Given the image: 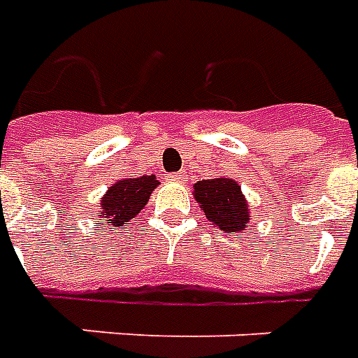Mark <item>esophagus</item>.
I'll use <instances>...</instances> for the list:
<instances>
[{
  "label": "esophagus",
  "instance_id": "34e87169",
  "mask_svg": "<svg viewBox=\"0 0 358 358\" xmlns=\"http://www.w3.org/2000/svg\"><path fill=\"white\" fill-rule=\"evenodd\" d=\"M169 181H173V183H185V181H187V173H185V171H179V173L169 175Z\"/></svg>",
  "mask_w": 358,
  "mask_h": 358
}]
</instances>
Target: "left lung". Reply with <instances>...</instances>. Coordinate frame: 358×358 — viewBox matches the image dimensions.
Here are the masks:
<instances>
[{"instance_id":"obj_1","label":"left lung","mask_w":358,"mask_h":358,"mask_svg":"<svg viewBox=\"0 0 358 358\" xmlns=\"http://www.w3.org/2000/svg\"><path fill=\"white\" fill-rule=\"evenodd\" d=\"M194 199L199 200L208 222L217 225L222 231H243L250 220L241 187L229 177L204 179L194 183Z\"/></svg>"}]
</instances>
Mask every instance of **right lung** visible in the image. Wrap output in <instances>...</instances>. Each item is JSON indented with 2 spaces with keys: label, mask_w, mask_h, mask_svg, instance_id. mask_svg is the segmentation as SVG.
<instances>
[{
  "label": "right lung",
  "mask_w": 358,
  "mask_h": 358,
  "mask_svg": "<svg viewBox=\"0 0 358 358\" xmlns=\"http://www.w3.org/2000/svg\"><path fill=\"white\" fill-rule=\"evenodd\" d=\"M158 187L156 175H143L123 179L110 187L102 199V214L110 225H123L133 220L150 199L152 191Z\"/></svg>",
  "instance_id": "obj_1"
}]
</instances>
